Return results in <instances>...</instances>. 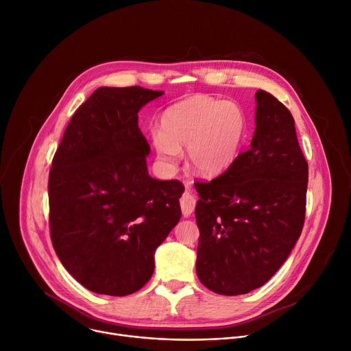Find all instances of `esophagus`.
<instances>
[{"label":"esophagus","mask_w":351,"mask_h":351,"mask_svg":"<svg viewBox=\"0 0 351 351\" xmlns=\"http://www.w3.org/2000/svg\"><path fill=\"white\" fill-rule=\"evenodd\" d=\"M189 183L186 185V189H189ZM195 206H196V197L195 195H192L191 192H185L183 193V196L180 197V209H182V213L185 217L191 216L192 212L195 210Z\"/></svg>","instance_id":"obj_1"}]
</instances>
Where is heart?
I'll use <instances>...</instances> for the list:
<instances>
[{
    "label": "heart",
    "mask_w": 351,
    "mask_h": 351,
    "mask_svg": "<svg viewBox=\"0 0 351 351\" xmlns=\"http://www.w3.org/2000/svg\"><path fill=\"white\" fill-rule=\"evenodd\" d=\"M159 126L152 142L160 159L173 163L180 147H188L189 165L204 176H217L230 168L246 132L241 108L206 95H193L166 108Z\"/></svg>",
    "instance_id": "b5f03b06"
}]
</instances>
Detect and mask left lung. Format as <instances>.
<instances>
[{
	"label": "left lung",
	"instance_id": "obj_1",
	"mask_svg": "<svg viewBox=\"0 0 351 351\" xmlns=\"http://www.w3.org/2000/svg\"><path fill=\"white\" fill-rule=\"evenodd\" d=\"M250 149L210 182H196V273L209 290L237 296L263 286L300 237L308 166L290 110L256 92Z\"/></svg>",
	"mask_w": 351,
	"mask_h": 351
}]
</instances>
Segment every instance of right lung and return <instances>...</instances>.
<instances>
[{
  "mask_svg": "<svg viewBox=\"0 0 351 351\" xmlns=\"http://www.w3.org/2000/svg\"><path fill=\"white\" fill-rule=\"evenodd\" d=\"M162 90L98 88L73 114L48 179L55 253L90 291L126 296L154 273V253L180 219L182 182L149 176L139 109Z\"/></svg>",
  "mask_w": 351,
  "mask_h": 351,
  "instance_id": "1",
  "label": "right lung"
}]
</instances>
